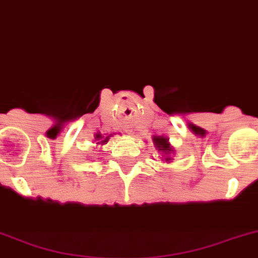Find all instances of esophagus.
<instances>
[{"instance_id":"1","label":"esophagus","mask_w":258,"mask_h":258,"mask_svg":"<svg viewBox=\"0 0 258 258\" xmlns=\"http://www.w3.org/2000/svg\"><path fill=\"white\" fill-rule=\"evenodd\" d=\"M126 133H127V134H132V132H131V131H127V132H126Z\"/></svg>"}]
</instances>
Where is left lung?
I'll use <instances>...</instances> for the list:
<instances>
[{
  "instance_id": "obj_1",
  "label": "left lung",
  "mask_w": 258,
  "mask_h": 258,
  "mask_svg": "<svg viewBox=\"0 0 258 258\" xmlns=\"http://www.w3.org/2000/svg\"><path fill=\"white\" fill-rule=\"evenodd\" d=\"M154 144H155L156 149L162 153L163 158L166 160V162H169L171 160V156H169V154L173 153V149L171 146H169L168 144V138H164L162 137V136H154L153 138Z\"/></svg>"
}]
</instances>
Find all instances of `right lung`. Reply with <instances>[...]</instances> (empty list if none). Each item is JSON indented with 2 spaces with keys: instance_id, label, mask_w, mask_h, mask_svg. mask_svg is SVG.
<instances>
[{
  "instance_id": "right-lung-1",
  "label": "right lung",
  "mask_w": 258,
  "mask_h": 258,
  "mask_svg": "<svg viewBox=\"0 0 258 258\" xmlns=\"http://www.w3.org/2000/svg\"><path fill=\"white\" fill-rule=\"evenodd\" d=\"M109 137H111V134L109 136H107V137H104V136H102L100 133H96L95 134V141H96V144H100V145H104L107 144L108 140H109Z\"/></svg>"
}]
</instances>
